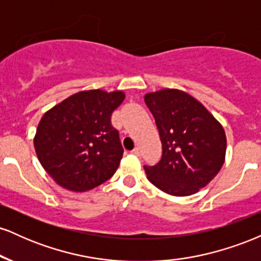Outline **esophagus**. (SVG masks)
Wrapping results in <instances>:
<instances>
[{
	"label": "esophagus",
	"instance_id": "34e87169",
	"mask_svg": "<svg viewBox=\"0 0 261 261\" xmlns=\"http://www.w3.org/2000/svg\"><path fill=\"white\" fill-rule=\"evenodd\" d=\"M131 153L135 154V155H140L141 154V149L139 147H135L133 151H131Z\"/></svg>",
	"mask_w": 261,
	"mask_h": 261
}]
</instances>
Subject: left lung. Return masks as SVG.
<instances>
[{
	"label": "left lung",
	"instance_id": "left-lung-1",
	"mask_svg": "<svg viewBox=\"0 0 261 261\" xmlns=\"http://www.w3.org/2000/svg\"><path fill=\"white\" fill-rule=\"evenodd\" d=\"M145 103L163 149L155 166H145L147 179L169 195H193L222 168L227 148L222 125L199 100L179 89L147 93Z\"/></svg>",
	"mask_w": 261,
	"mask_h": 261
}]
</instances>
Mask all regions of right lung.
Wrapping results in <instances>:
<instances>
[{"instance_id":"add662e5","label":"right lung","mask_w":261,"mask_h":261,"mask_svg":"<svg viewBox=\"0 0 261 261\" xmlns=\"http://www.w3.org/2000/svg\"><path fill=\"white\" fill-rule=\"evenodd\" d=\"M124 98L121 91H82L44 114L34 147L43 168L59 185L83 193L114 175L124 149L110 116Z\"/></svg>"}]
</instances>
